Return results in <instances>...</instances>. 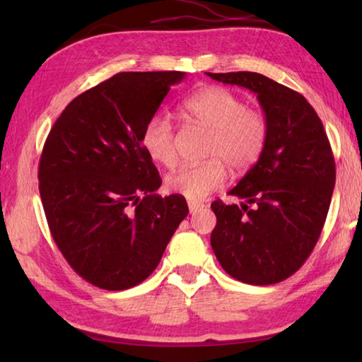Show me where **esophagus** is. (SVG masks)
Listing matches in <instances>:
<instances>
[{
	"mask_svg": "<svg viewBox=\"0 0 362 362\" xmlns=\"http://www.w3.org/2000/svg\"><path fill=\"white\" fill-rule=\"evenodd\" d=\"M204 207V204L201 203H194V201H188V209H189V214H196L198 211H201Z\"/></svg>",
	"mask_w": 362,
	"mask_h": 362,
	"instance_id": "obj_1",
	"label": "esophagus"
}]
</instances>
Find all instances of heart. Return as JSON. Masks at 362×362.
I'll return each mask as SVG.
<instances>
[{
	"label": "heart",
	"mask_w": 362,
	"mask_h": 362,
	"mask_svg": "<svg viewBox=\"0 0 362 362\" xmlns=\"http://www.w3.org/2000/svg\"><path fill=\"white\" fill-rule=\"evenodd\" d=\"M180 113L188 121L211 131L207 161L185 164L166 179L169 192L192 201L204 199L226 180V166L244 173L259 161L265 150L269 124L265 113L247 107L240 94L220 86H207L185 97ZM142 145L148 156L164 168L177 163L174 126L168 116L156 115L146 122Z\"/></svg>",
	"instance_id": "1"
}]
</instances>
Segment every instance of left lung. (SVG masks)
<instances>
[{"label":"left lung","mask_w":362,"mask_h":362,"mask_svg":"<svg viewBox=\"0 0 362 362\" xmlns=\"http://www.w3.org/2000/svg\"><path fill=\"white\" fill-rule=\"evenodd\" d=\"M257 94L269 124L262 156L230 194L241 206L211 204V246L226 273L254 286L292 276L315 249L335 185L327 134L302 94L254 71L207 73Z\"/></svg>","instance_id":"1"}]
</instances>
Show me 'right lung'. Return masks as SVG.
Here are the masks:
<instances>
[{
    "mask_svg": "<svg viewBox=\"0 0 362 362\" xmlns=\"http://www.w3.org/2000/svg\"><path fill=\"white\" fill-rule=\"evenodd\" d=\"M183 71H122L75 97L51 127L38 168L54 243L88 283L124 291L155 272L188 214L161 177L142 132Z\"/></svg>",
    "mask_w": 362,
    "mask_h": 362,
    "instance_id": "obj_1",
    "label": "right lung"
}]
</instances>
